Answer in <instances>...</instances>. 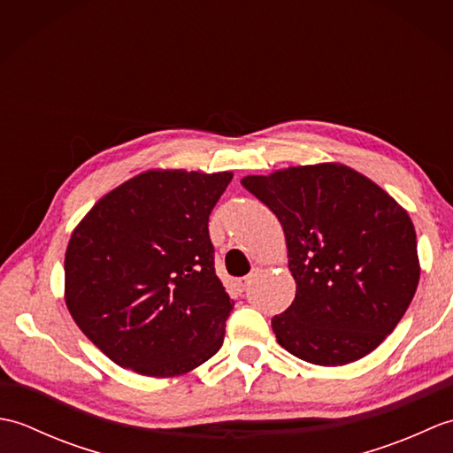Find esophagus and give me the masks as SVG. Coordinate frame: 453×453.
<instances>
[{"mask_svg":"<svg viewBox=\"0 0 453 453\" xmlns=\"http://www.w3.org/2000/svg\"><path fill=\"white\" fill-rule=\"evenodd\" d=\"M255 276H257V271L255 273H251L249 276H245V278H242V280H237V288H239V292H245L249 286H251V282L255 280Z\"/></svg>","mask_w":453,"mask_h":453,"instance_id":"1","label":"esophagus"}]
</instances>
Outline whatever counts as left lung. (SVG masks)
Segmentation results:
<instances>
[{"label": "left lung", "instance_id": "1", "mask_svg": "<svg viewBox=\"0 0 453 453\" xmlns=\"http://www.w3.org/2000/svg\"><path fill=\"white\" fill-rule=\"evenodd\" d=\"M242 185L282 224L296 297L273 331L310 364L344 365L386 341L417 292V234L407 210L341 163L249 175Z\"/></svg>", "mask_w": 453, "mask_h": 453}]
</instances>
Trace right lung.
Here are the masks:
<instances>
[{
  "mask_svg": "<svg viewBox=\"0 0 453 453\" xmlns=\"http://www.w3.org/2000/svg\"><path fill=\"white\" fill-rule=\"evenodd\" d=\"M232 179L229 171L140 173L72 232L65 305L114 364L173 378L219 350L234 300L216 276L208 218Z\"/></svg>",
  "mask_w": 453,
  "mask_h": 453,
  "instance_id": "right-lung-1",
  "label": "right lung"
}]
</instances>
